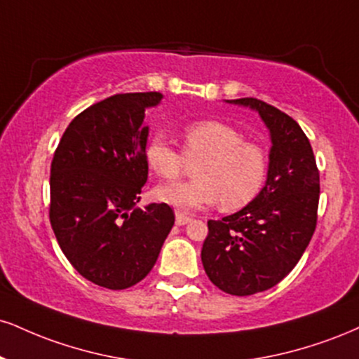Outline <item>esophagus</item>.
I'll return each instance as SVG.
<instances>
[{"label":"esophagus","mask_w":359,"mask_h":359,"mask_svg":"<svg viewBox=\"0 0 359 359\" xmlns=\"http://www.w3.org/2000/svg\"><path fill=\"white\" fill-rule=\"evenodd\" d=\"M187 222H191V217L187 214L180 212V210H175V224L177 226H185Z\"/></svg>","instance_id":"1"}]
</instances>
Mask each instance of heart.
Segmentation results:
<instances>
[{"mask_svg": "<svg viewBox=\"0 0 359 359\" xmlns=\"http://www.w3.org/2000/svg\"><path fill=\"white\" fill-rule=\"evenodd\" d=\"M184 152L157 133L145 145V161L158 177L179 179L189 163L196 180L162 185L155 197L180 210L204 209L221 201L224 210H239L264 187L269 157L264 147L243 140V133L217 120L187 125L182 132Z\"/></svg>", "mask_w": 359, "mask_h": 359, "instance_id": "b5f03b06", "label": "heart"}]
</instances>
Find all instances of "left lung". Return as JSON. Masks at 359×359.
I'll list each match as a JSON object with an SVG mask.
<instances>
[{"mask_svg":"<svg viewBox=\"0 0 359 359\" xmlns=\"http://www.w3.org/2000/svg\"><path fill=\"white\" fill-rule=\"evenodd\" d=\"M257 110L271 132L269 172L259 196L239 212L209 221L202 245L205 274L221 291L249 296L294 269L318 222L319 170L294 118L257 98L227 100Z\"/></svg>","mask_w":359,"mask_h":359,"instance_id":"8db88e82","label":"left lung"}]
</instances>
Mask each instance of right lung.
Wrapping results in <instances>:
<instances>
[{
  "label": "right lung",
  "instance_id": "obj_1",
  "mask_svg": "<svg viewBox=\"0 0 359 359\" xmlns=\"http://www.w3.org/2000/svg\"><path fill=\"white\" fill-rule=\"evenodd\" d=\"M162 93H116L72 120L50 175V222L70 264L97 286L127 289L152 271L174 226L170 205L138 209L149 177L147 107Z\"/></svg>",
  "mask_w": 359,
  "mask_h": 359
}]
</instances>
